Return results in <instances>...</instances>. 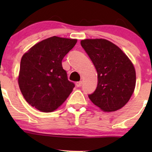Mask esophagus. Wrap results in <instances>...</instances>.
Here are the masks:
<instances>
[{
    "label": "esophagus",
    "mask_w": 152,
    "mask_h": 152,
    "mask_svg": "<svg viewBox=\"0 0 152 152\" xmlns=\"http://www.w3.org/2000/svg\"><path fill=\"white\" fill-rule=\"evenodd\" d=\"M82 82H76V87H81V86H82Z\"/></svg>",
    "instance_id": "obj_1"
}]
</instances>
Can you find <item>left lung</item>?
Returning <instances> with one entry per match:
<instances>
[{
  "instance_id": "obj_1",
  "label": "left lung",
  "mask_w": 152,
  "mask_h": 152,
  "mask_svg": "<svg viewBox=\"0 0 152 152\" xmlns=\"http://www.w3.org/2000/svg\"><path fill=\"white\" fill-rule=\"evenodd\" d=\"M81 45L98 73L96 90L88 95L91 102L104 112L122 108L131 98L136 84L133 64L121 49L104 39H86Z\"/></svg>"
}]
</instances>
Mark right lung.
<instances>
[{
	"mask_svg": "<svg viewBox=\"0 0 152 152\" xmlns=\"http://www.w3.org/2000/svg\"><path fill=\"white\" fill-rule=\"evenodd\" d=\"M77 39L53 36L38 42L22 56L18 84L27 102L43 113L54 111L75 87L62 61Z\"/></svg>",
	"mask_w": 152,
	"mask_h": 152,
	"instance_id": "add662e5",
	"label": "right lung"
}]
</instances>
